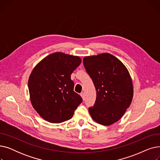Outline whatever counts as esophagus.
<instances>
[{"mask_svg": "<svg viewBox=\"0 0 160 160\" xmlns=\"http://www.w3.org/2000/svg\"><path fill=\"white\" fill-rule=\"evenodd\" d=\"M80 96L82 97V98L83 100L85 99V95H84V93H80Z\"/></svg>", "mask_w": 160, "mask_h": 160, "instance_id": "obj_1", "label": "esophagus"}]
</instances>
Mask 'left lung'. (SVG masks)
I'll return each mask as SVG.
<instances>
[{
	"label": "left lung",
	"instance_id": "1",
	"mask_svg": "<svg viewBox=\"0 0 160 160\" xmlns=\"http://www.w3.org/2000/svg\"><path fill=\"white\" fill-rule=\"evenodd\" d=\"M83 62L97 91L95 105L89 108L90 115L97 123L110 126L121 118L131 104L133 86L129 71L109 53L86 56Z\"/></svg>",
	"mask_w": 160,
	"mask_h": 160
}]
</instances>
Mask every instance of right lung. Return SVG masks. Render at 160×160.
Listing matches in <instances>:
<instances>
[{
    "label": "right lung",
    "mask_w": 160,
    "mask_h": 160,
    "mask_svg": "<svg viewBox=\"0 0 160 160\" xmlns=\"http://www.w3.org/2000/svg\"><path fill=\"white\" fill-rule=\"evenodd\" d=\"M81 62L79 56L58 52L49 54L33 69L28 79L30 101L45 121L52 123L68 121L82 102L71 79Z\"/></svg>",
    "instance_id": "1"
}]
</instances>
